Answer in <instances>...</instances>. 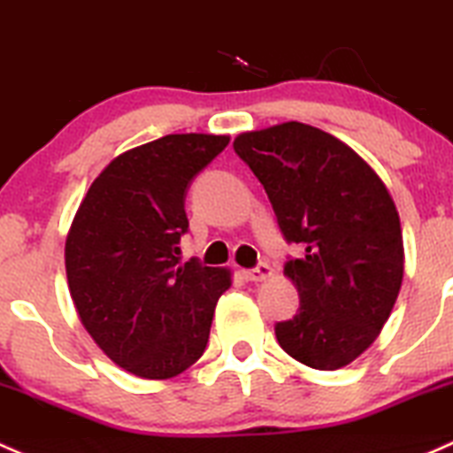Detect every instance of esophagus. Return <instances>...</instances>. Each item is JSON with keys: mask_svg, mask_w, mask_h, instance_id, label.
<instances>
[{"mask_svg": "<svg viewBox=\"0 0 453 453\" xmlns=\"http://www.w3.org/2000/svg\"><path fill=\"white\" fill-rule=\"evenodd\" d=\"M242 278H245L247 282H265V280L273 278V271H271L269 265H258L256 269L242 271Z\"/></svg>", "mask_w": 453, "mask_h": 453, "instance_id": "1", "label": "esophagus"}]
</instances>
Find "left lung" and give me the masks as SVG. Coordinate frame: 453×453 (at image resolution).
Returning <instances> with one entry per match:
<instances>
[{"mask_svg": "<svg viewBox=\"0 0 453 453\" xmlns=\"http://www.w3.org/2000/svg\"><path fill=\"white\" fill-rule=\"evenodd\" d=\"M236 154L271 199L302 258L284 275L299 312L275 326L297 363L336 371L373 345L403 280V239L387 184L349 145L299 121L242 132Z\"/></svg>", "mask_w": 453, "mask_h": 453, "instance_id": "left-lung-1", "label": "left lung"}]
</instances>
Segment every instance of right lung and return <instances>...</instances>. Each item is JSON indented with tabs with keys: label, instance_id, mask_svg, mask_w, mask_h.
Wrapping results in <instances>:
<instances>
[{
	"label": "right lung",
	"instance_id": "right-lung-1",
	"mask_svg": "<svg viewBox=\"0 0 453 453\" xmlns=\"http://www.w3.org/2000/svg\"><path fill=\"white\" fill-rule=\"evenodd\" d=\"M227 134H166L111 160L84 195L65 242L69 293L99 349L127 373L169 380L202 358L226 266L180 263L190 180Z\"/></svg>",
	"mask_w": 453,
	"mask_h": 453
}]
</instances>
